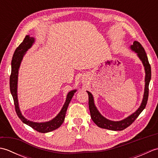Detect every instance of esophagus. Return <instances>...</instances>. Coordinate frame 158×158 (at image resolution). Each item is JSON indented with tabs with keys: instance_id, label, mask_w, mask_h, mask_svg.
<instances>
[{
	"instance_id": "obj_1",
	"label": "esophagus",
	"mask_w": 158,
	"mask_h": 158,
	"mask_svg": "<svg viewBox=\"0 0 158 158\" xmlns=\"http://www.w3.org/2000/svg\"><path fill=\"white\" fill-rule=\"evenodd\" d=\"M84 79H85V78H84Z\"/></svg>"
}]
</instances>
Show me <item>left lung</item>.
Instances as JSON below:
<instances>
[{
  "instance_id": "obj_1",
  "label": "left lung",
  "mask_w": 158,
  "mask_h": 158,
  "mask_svg": "<svg viewBox=\"0 0 158 158\" xmlns=\"http://www.w3.org/2000/svg\"><path fill=\"white\" fill-rule=\"evenodd\" d=\"M130 49L137 53V56H139L140 60H141L143 64V66L145 67V85L142 103L139 108L135 113H132V115L127 117V118L122 121H119V122H114V121H110L106 119L105 117H104L99 113L94 105L92 94L89 92L87 91L89 96V109L91 118L97 126L100 127H102V128L114 131H120L126 129V127L130 126L131 124L135 122V119L139 117L140 113L143 111L146 106L149 96V85L151 80V77H152L151 66L149 63L148 58H147L145 49L143 48V47L139 42L135 41L133 43V45L130 46Z\"/></svg>"
}]
</instances>
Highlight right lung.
<instances>
[{
    "mask_svg": "<svg viewBox=\"0 0 158 158\" xmlns=\"http://www.w3.org/2000/svg\"><path fill=\"white\" fill-rule=\"evenodd\" d=\"M35 43V39L31 37L29 35H26V37L23 39L22 43L20 44L18 48H16L15 51L13 53L12 60H11V73L10 75V91H11V95L13 96V101H14L15 109L17 115L19 118L22 120L23 123L27 124L28 126H31L33 129L37 131V132L41 133H46L58 128L64 122L65 118L66 112L67 108H68L69 103L71 100L74 94L77 91L76 89L72 90L69 92L66 96V102L64 105L62 109L60 112L58 114L56 117L53 119L46 122H33L26 119L23 117L21 111H20L18 105V70L21 64L23 57L24 56L27 50L32 47L33 43Z\"/></svg>",
    "mask_w": 158,
    "mask_h": 158,
    "instance_id": "1",
    "label": "right lung"
}]
</instances>
